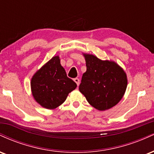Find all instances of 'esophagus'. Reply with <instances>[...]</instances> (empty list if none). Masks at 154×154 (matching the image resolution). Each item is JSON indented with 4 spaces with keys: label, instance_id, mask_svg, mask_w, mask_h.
<instances>
[{
    "label": "esophagus",
    "instance_id": "1",
    "mask_svg": "<svg viewBox=\"0 0 154 154\" xmlns=\"http://www.w3.org/2000/svg\"><path fill=\"white\" fill-rule=\"evenodd\" d=\"M74 81L76 82V84L77 85V86H79V79L78 78H75L74 79Z\"/></svg>",
    "mask_w": 154,
    "mask_h": 154
}]
</instances>
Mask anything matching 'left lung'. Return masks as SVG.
<instances>
[{
  "label": "left lung",
  "mask_w": 154,
  "mask_h": 154,
  "mask_svg": "<svg viewBox=\"0 0 154 154\" xmlns=\"http://www.w3.org/2000/svg\"><path fill=\"white\" fill-rule=\"evenodd\" d=\"M87 70L83 74L79 90L92 106L105 111L116 105L122 98L128 79L117 63L102 61L92 54H83Z\"/></svg>",
  "instance_id": "left-lung-1"
}]
</instances>
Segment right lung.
<instances>
[{
  "label": "right lung",
  "instance_id": "add662e5",
  "mask_svg": "<svg viewBox=\"0 0 154 154\" xmlns=\"http://www.w3.org/2000/svg\"><path fill=\"white\" fill-rule=\"evenodd\" d=\"M77 84L67 77L66 71L56 56L43 65L31 79L32 93L40 106L54 109L61 105Z\"/></svg>",
  "mask_w": 154,
  "mask_h": 154
}]
</instances>
